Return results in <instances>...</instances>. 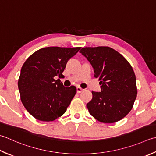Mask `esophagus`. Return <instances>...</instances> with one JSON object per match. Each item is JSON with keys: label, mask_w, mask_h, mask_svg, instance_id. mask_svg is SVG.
I'll list each match as a JSON object with an SVG mask.
<instances>
[{"label": "esophagus", "mask_w": 156, "mask_h": 156, "mask_svg": "<svg viewBox=\"0 0 156 156\" xmlns=\"http://www.w3.org/2000/svg\"><path fill=\"white\" fill-rule=\"evenodd\" d=\"M76 89H77V93H81V92H82V91H83L84 89H83V88H82L81 87H78L77 88H76Z\"/></svg>", "instance_id": "1"}]
</instances>
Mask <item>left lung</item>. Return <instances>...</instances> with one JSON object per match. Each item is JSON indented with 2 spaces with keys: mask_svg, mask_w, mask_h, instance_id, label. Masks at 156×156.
I'll return each instance as SVG.
<instances>
[{
  "mask_svg": "<svg viewBox=\"0 0 156 156\" xmlns=\"http://www.w3.org/2000/svg\"><path fill=\"white\" fill-rule=\"evenodd\" d=\"M94 68L101 85V92L92 91L87 104L90 114L103 123L120 120L132 109L136 97V76L129 62L109 47H84L80 50Z\"/></svg>",
  "mask_w": 156,
  "mask_h": 156,
  "instance_id": "left-lung-1",
  "label": "left lung"
}]
</instances>
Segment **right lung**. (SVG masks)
<instances>
[{"label": "right lung", "instance_id": "1", "mask_svg": "<svg viewBox=\"0 0 156 156\" xmlns=\"http://www.w3.org/2000/svg\"><path fill=\"white\" fill-rule=\"evenodd\" d=\"M81 47H49L31 55L18 80L20 99L26 110L38 120L51 122L66 112L76 93L74 86L66 87L60 79L68 61Z\"/></svg>", "mask_w": 156, "mask_h": 156}]
</instances>
